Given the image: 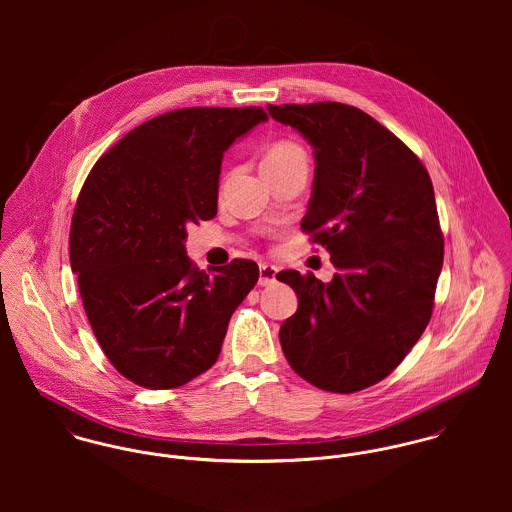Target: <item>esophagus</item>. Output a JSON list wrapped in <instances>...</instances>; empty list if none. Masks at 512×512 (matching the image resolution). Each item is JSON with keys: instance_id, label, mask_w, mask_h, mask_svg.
<instances>
[{"instance_id": "34e87169", "label": "esophagus", "mask_w": 512, "mask_h": 512, "mask_svg": "<svg viewBox=\"0 0 512 512\" xmlns=\"http://www.w3.org/2000/svg\"><path fill=\"white\" fill-rule=\"evenodd\" d=\"M276 274H278V268L272 266V264H260V278H258V284L260 286H272L276 282Z\"/></svg>"}]
</instances>
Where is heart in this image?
Listing matches in <instances>:
<instances>
[{
	"instance_id": "b5f03b06",
	"label": "heart",
	"mask_w": 512,
	"mask_h": 512,
	"mask_svg": "<svg viewBox=\"0 0 512 512\" xmlns=\"http://www.w3.org/2000/svg\"><path fill=\"white\" fill-rule=\"evenodd\" d=\"M266 157H305V155H303L301 147L297 146V144H293V142H280V144H276V146L268 151Z\"/></svg>"
}]
</instances>
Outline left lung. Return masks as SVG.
<instances>
[{"label":"left lung","instance_id":"8db88e82","mask_svg":"<svg viewBox=\"0 0 512 512\" xmlns=\"http://www.w3.org/2000/svg\"><path fill=\"white\" fill-rule=\"evenodd\" d=\"M315 149V181L301 230L339 270L276 278L299 305L280 327L293 370L313 386L351 394L386 378L430 323L443 264L432 179L418 155L355 106L268 104Z\"/></svg>","mask_w":512,"mask_h":512}]
</instances>
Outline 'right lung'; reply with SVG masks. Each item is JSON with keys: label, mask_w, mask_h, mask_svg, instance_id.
Masks as SVG:
<instances>
[{"label": "right lung", "mask_w": 512, "mask_h": 512, "mask_svg": "<svg viewBox=\"0 0 512 512\" xmlns=\"http://www.w3.org/2000/svg\"><path fill=\"white\" fill-rule=\"evenodd\" d=\"M266 120L258 106L161 114L108 149L80 189L71 268L104 355L138 386L177 388L215 365L258 282L252 260L199 270L185 238L187 224L217 217L224 151Z\"/></svg>", "instance_id": "obj_1"}]
</instances>
